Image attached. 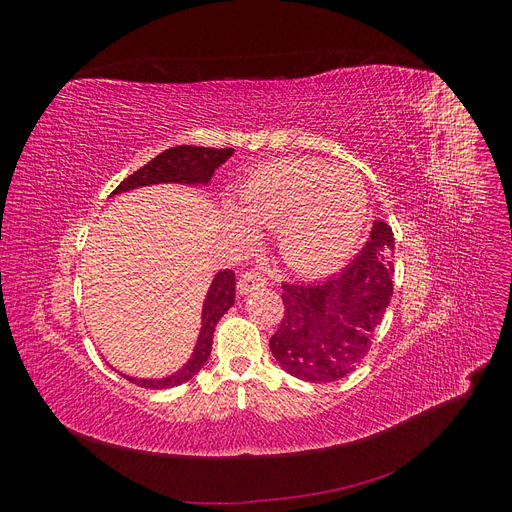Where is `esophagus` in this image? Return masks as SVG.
<instances>
[{
	"label": "esophagus",
	"mask_w": 512,
	"mask_h": 512,
	"mask_svg": "<svg viewBox=\"0 0 512 512\" xmlns=\"http://www.w3.org/2000/svg\"><path fill=\"white\" fill-rule=\"evenodd\" d=\"M265 286H267V280L258 271H247V273L241 275V280L237 284V290L241 294H250V292L260 290V288H265Z\"/></svg>",
	"instance_id": "34e87169"
}]
</instances>
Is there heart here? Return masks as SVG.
<instances>
[{"label": "heart", "mask_w": 512, "mask_h": 512, "mask_svg": "<svg viewBox=\"0 0 512 512\" xmlns=\"http://www.w3.org/2000/svg\"><path fill=\"white\" fill-rule=\"evenodd\" d=\"M226 222L237 232L275 226L277 252L297 273L337 267L367 224V192L359 173L307 158L271 160L237 188Z\"/></svg>", "instance_id": "b5f03b06"}]
</instances>
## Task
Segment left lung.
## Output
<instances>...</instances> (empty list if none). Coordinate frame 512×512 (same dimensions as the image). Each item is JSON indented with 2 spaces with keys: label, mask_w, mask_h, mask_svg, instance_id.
Instances as JSON below:
<instances>
[{
  "label": "left lung",
  "mask_w": 512,
  "mask_h": 512,
  "mask_svg": "<svg viewBox=\"0 0 512 512\" xmlns=\"http://www.w3.org/2000/svg\"><path fill=\"white\" fill-rule=\"evenodd\" d=\"M393 230L376 220L352 262L314 284H282L286 314L271 337L273 359L305 382L348 376L371 348L393 297Z\"/></svg>",
  "instance_id": "left-lung-1"
}]
</instances>
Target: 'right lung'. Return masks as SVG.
Here are the masks:
<instances>
[{
    "label": "right lung",
    "instance_id": "1",
    "mask_svg": "<svg viewBox=\"0 0 512 512\" xmlns=\"http://www.w3.org/2000/svg\"><path fill=\"white\" fill-rule=\"evenodd\" d=\"M235 149H209V147H194V145H179L162 151L160 156L147 162L143 168H138L134 175L123 179L111 196L132 192L138 188H149V185H162V183H177V185H190V188H205L209 185L215 170H218ZM235 305V271L222 269L213 275L209 290L203 301V312H200V331L196 337L194 350L190 359L185 361L173 374H166L162 378H138L117 371L119 376L130 380L132 384L145 386V389H173L183 382L194 378L203 365L207 363L211 346H213V331L228 309Z\"/></svg>",
    "mask_w": 512,
    "mask_h": 512
}]
</instances>
